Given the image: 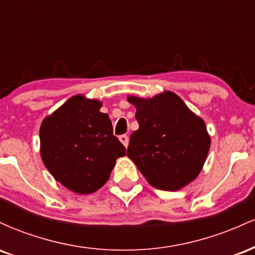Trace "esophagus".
Listing matches in <instances>:
<instances>
[{
	"label": "esophagus",
	"mask_w": 255,
	"mask_h": 255,
	"mask_svg": "<svg viewBox=\"0 0 255 255\" xmlns=\"http://www.w3.org/2000/svg\"><path fill=\"white\" fill-rule=\"evenodd\" d=\"M119 139H120V141L125 145V147H127L128 144H129V137H128L127 135H120Z\"/></svg>",
	"instance_id": "esophagus-1"
}]
</instances>
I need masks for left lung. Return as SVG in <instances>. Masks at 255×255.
I'll return each mask as SVG.
<instances>
[{"instance_id": "left-lung-1", "label": "left lung", "mask_w": 255, "mask_h": 255, "mask_svg": "<svg viewBox=\"0 0 255 255\" xmlns=\"http://www.w3.org/2000/svg\"><path fill=\"white\" fill-rule=\"evenodd\" d=\"M139 129L129 139L127 156L146 181L163 191H178L198 176L211 139L203 119L170 91L152 98L130 96Z\"/></svg>"}]
</instances>
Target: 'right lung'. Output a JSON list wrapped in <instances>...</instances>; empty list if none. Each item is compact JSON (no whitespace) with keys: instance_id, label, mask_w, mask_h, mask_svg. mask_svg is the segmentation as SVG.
I'll use <instances>...</instances> for the list:
<instances>
[{"instance_id":"1","label":"right lung","mask_w":255,"mask_h":255,"mask_svg":"<svg viewBox=\"0 0 255 255\" xmlns=\"http://www.w3.org/2000/svg\"><path fill=\"white\" fill-rule=\"evenodd\" d=\"M102 103L78 95L69 98L39 129L40 156L56 181L78 194L98 191L109 180L126 148L114 135Z\"/></svg>"}]
</instances>
